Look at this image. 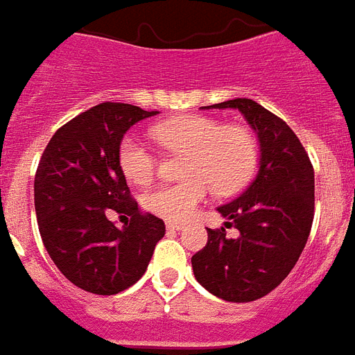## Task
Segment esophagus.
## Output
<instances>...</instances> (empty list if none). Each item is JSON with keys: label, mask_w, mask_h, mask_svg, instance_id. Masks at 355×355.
<instances>
[{"label": "esophagus", "mask_w": 355, "mask_h": 355, "mask_svg": "<svg viewBox=\"0 0 355 355\" xmlns=\"http://www.w3.org/2000/svg\"><path fill=\"white\" fill-rule=\"evenodd\" d=\"M166 229H170V231H181V229H185V225L175 223V221H168Z\"/></svg>", "instance_id": "34e87169"}]
</instances>
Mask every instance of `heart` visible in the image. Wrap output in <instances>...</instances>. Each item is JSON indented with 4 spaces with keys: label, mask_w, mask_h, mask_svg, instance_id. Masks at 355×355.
<instances>
[{
    "label": "heart",
    "mask_w": 355,
    "mask_h": 355,
    "mask_svg": "<svg viewBox=\"0 0 355 355\" xmlns=\"http://www.w3.org/2000/svg\"><path fill=\"white\" fill-rule=\"evenodd\" d=\"M153 139L168 151L183 153L181 174L185 180L162 183L144 195V206L151 214L185 221L208 198L238 193L255 174L259 144L252 128L244 124H221L202 115H181L151 128ZM119 166L124 178L146 185L157 172V157L144 139L128 134L119 144Z\"/></svg>",
    "instance_id": "b5f03b06"
}]
</instances>
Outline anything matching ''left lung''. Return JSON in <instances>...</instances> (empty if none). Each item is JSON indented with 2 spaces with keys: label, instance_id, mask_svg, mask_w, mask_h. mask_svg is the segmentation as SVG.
<instances>
[{
  "label": "left lung",
  "instance_id": "8db88e82",
  "mask_svg": "<svg viewBox=\"0 0 355 355\" xmlns=\"http://www.w3.org/2000/svg\"><path fill=\"white\" fill-rule=\"evenodd\" d=\"M206 107L238 110L261 144L259 174L244 195L221 206L227 229H208V244L193 255V272L209 293L250 302L278 287L301 257L314 219V168L295 132L250 98Z\"/></svg>",
  "mask_w": 355,
  "mask_h": 355
}]
</instances>
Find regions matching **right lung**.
I'll return each mask as SVG.
<instances>
[{"instance_id": "add662e5", "label": "right lung", "mask_w": 355, "mask_h": 355, "mask_svg": "<svg viewBox=\"0 0 355 355\" xmlns=\"http://www.w3.org/2000/svg\"><path fill=\"white\" fill-rule=\"evenodd\" d=\"M157 111L98 103L54 132L33 181L40 234L66 278L94 295H115L144 276L164 221L141 211L119 166V144ZM110 213L130 216L123 230Z\"/></svg>"}]
</instances>
